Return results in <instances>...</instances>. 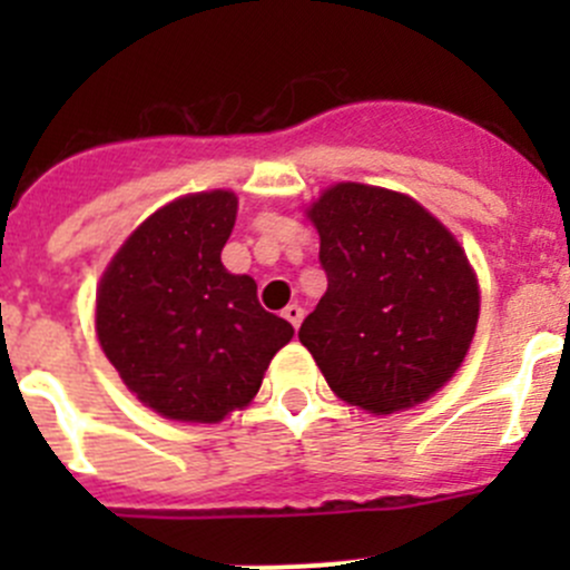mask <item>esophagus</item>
<instances>
[{
    "label": "esophagus",
    "mask_w": 570,
    "mask_h": 570,
    "mask_svg": "<svg viewBox=\"0 0 570 570\" xmlns=\"http://www.w3.org/2000/svg\"><path fill=\"white\" fill-rule=\"evenodd\" d=\"M303 317H306V312H303L301 306H297V303H289V306L284 308V320L286 322H292V327H301V322H303Z\"/></svg>",
    "instance_id": "obj_1"
}]
</instances>
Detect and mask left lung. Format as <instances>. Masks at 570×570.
<instances>
[{
	"instance_id": "8db88e82",
	"label": "left lung",
	"mask_w": 570,
	"mask_h": 570,
	"mask_svg": "<svg viewBox=\"0 0 570 570\" xmlns=\"http://www.w3.org/2000/svg\"><path fill=\"white\" fill-rule=\"evenodd\" d=\"M308 217L327 289L297 336L331 392L377 416L430 400L480 317L461 243L422 204L370 184H333Z\"/></svg>"
}]
</instances>
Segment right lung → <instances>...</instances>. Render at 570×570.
Segmentation results:
<instances>
[{
    "mask_svg": "<svg viewBox=\"0 0 570 570\" xmlns=\"http://www.w3.org/2000/svg\"><path fill=\"white\" fill-rule=\"evenodd\" d=\"M237 220L228 189L184 195L120 245L96 292V333L120 381L176 422H223L256 396L295 327L264 312L220 250Z\"/></svg>",
    "mask_w": 570,
    "mask_h": 570,
    "instance_id": "1",
    "label": "right lung"
}]
</instances>
